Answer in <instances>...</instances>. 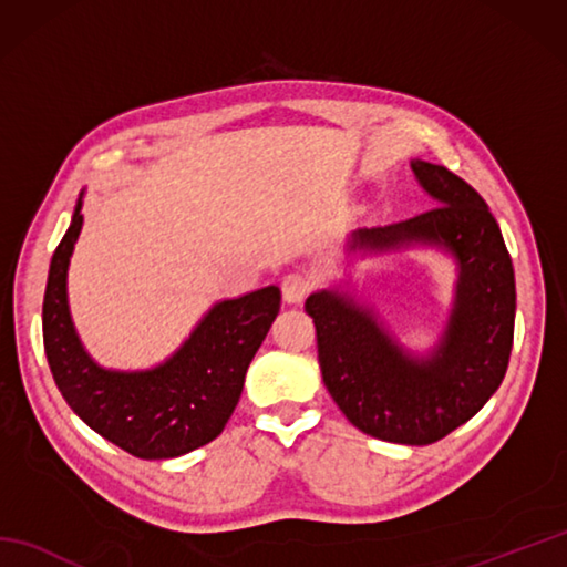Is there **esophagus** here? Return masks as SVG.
Instances as JSON below:
<instances>
[{
	"label": "esophagus",
	"mask_w": 567,
	"mask_h": 567,
	"mask_svg": "<svg viewBox=\"0 0 567 567\" xmlns=\"http://www.w3.org/2000/svg\"><path fill=\"white\" fill-rule=\"evenodd\" d=\"M315 285H317L315 275L297 270V272H290V275L282 277V295H285L287 302L297 305V302H302V299H305L311 290H315Z\"/></svg>",
	"instance_id": "1"
}]
</instances>
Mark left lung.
Instances as JSON below:
<instances>
[{"mask_svg":"<svg viewBox=\"0 0 567 567\" xmlns=\"http://www.w3.org/2000/svg\"><path fill=\"white\" fill-rule=\"evenodd\" d=\"M441 204L412 219L360 228L351 248L426 240L461 265L443 346L426 363L402 355L370 311L333 292L307 299L323 384L355 429L380 441L429 445L485 406L504 380L514 343V265L485 199L449 167L412 163Z\"/></svg>","mask_w":567,"mask_h":567,"instance_id":"left-lung-1","label":"left lung"}]
</instances>
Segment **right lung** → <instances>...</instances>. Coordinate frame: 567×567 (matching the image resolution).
I'll list each match as a JSON object with an SVG mask.
<instances>
[{"mask_svg": "<svg viewBox=\"0 0 567 567\" xmlns=\"http://www.w3.org/2000/svg\"><path fill=\"white\" fill-rule=\"evenodd\" d=\"M80 207L53 252L43 295V348L60 394L92 431L143 461L207 445L234 414L250 360L280 311V290L262 287L216 305L161 368L102 370L82 351L68 311L65 275L82 228Z\"/></svg>", "mask_w": 567, "mask_h": 567, "instance_id": "right-lung-1", "label": "right lung"}]
</instances>
